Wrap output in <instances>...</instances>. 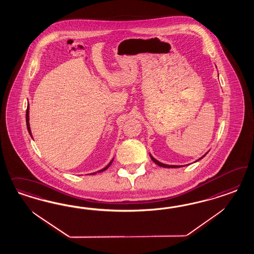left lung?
<instances>
[{"label": "left lung", "instance_id": "left-lung-1", "mask_svg": "<svg viewBox=\"0 0 254 254\" xmlns=\"http://www.w3.org/2000/svg\"><path fill=\"white\" fill-rule=\"evenodd\" d=\"M206 155V154H205ZM205 155H203L201 158H199L198 160H200V159H202ZM150 156H151V159L153 160V161L156 164V165H158V166H160V167H162V168H181V166H169V165H166V164H163V163H161V162L157 161L156 159H154V157L150 154ZM198 160H196V161H198Z\"/></svg>", "mask_w": 254, "mask_h": 254}]
</instances>
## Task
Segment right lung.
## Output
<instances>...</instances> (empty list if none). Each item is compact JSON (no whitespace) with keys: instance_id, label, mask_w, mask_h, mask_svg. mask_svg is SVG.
Masks as SVG:
<instances>
[{"instance_id":"add662e5","label":"right lung","mask_w":254,"mask_h":254,"mask_svg":"<svg viewBox=\"0 0 254 254\" xmlns=\"http://www.w3.org/2000/svg\"><path fill=\"white\" fill-rule=\"evenodd\" d=\"M26 122H27V128H28V131H29V133H30V135L31 136V127H30V123H29V105H28V107H27V112H26ZM31 137H32V136H31ZM112 162H113V160L110 162V163L108 164L107 166H106L104 169H100V170H99L98 172H102V171L106 170V169H107L108 168L111 166ZM96 173H97V172H94V173H92V174H96Z\"/></svg>"}]
</instances>
